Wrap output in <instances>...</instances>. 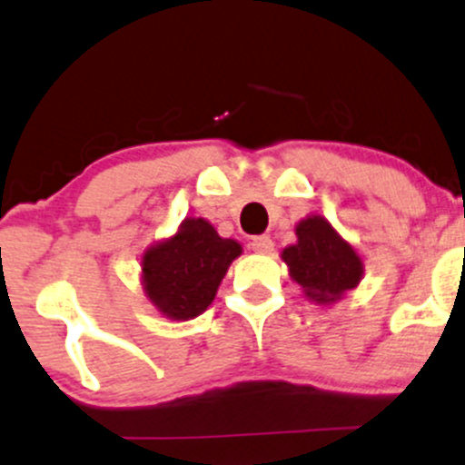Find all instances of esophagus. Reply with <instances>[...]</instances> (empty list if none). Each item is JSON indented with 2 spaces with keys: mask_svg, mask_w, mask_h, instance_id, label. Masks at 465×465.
Listing matches in <instances>:
<instances>
[{
  "mask_svg": "<svg viewBox=\"0 0 465 465\" xmlns=\"http://www.w3.org/2000/svg\"><path fill=\"white\" fill-rule=\"evenodd\" d=\"M249 244H252V249L256 253H272L273 252V241L269 236H253Z\"/></svg>",
  "mask_w": 465,
  "mask_h": 465,
  "instance_id": "34e87169",
  "label": "esophagus"
}]
</instances>
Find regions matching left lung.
Returning a JSON list of instances; mask_svg holds the SVG:
<instances>
[{
	"label": "left lung",
	"mask_w": 465,
	"mask_h": 465,
	"mask_svg": "<svg viewBox=\"0 0 465 465\" xmlns=\"http://www.w3.org/2000/svg\"><path fill=\"white\" fill-rule=\"evenodd\" d=\"M295 233L298 242L284 249L282 260L289 264L291 278L311 300L329 304L344 291L357 287L361 278V260L322 216L302 221Z\"/></svg>",
	"instance_id": "1"
}]
</instances>
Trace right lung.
Listing matches in <instances>:
<instances>
[{
  "mask_svg": "<svg viewBox=\"0 0 465 465\" xmlns=\"http://www.w3.org/2000/svg\"><path fill=\"white\" fill-rule=\"evenodd\" d=\"M241 252V244L218 236L207 221L190 218L174 238L143 256L147 298L170 318H196L212 304L224 272Z\"/></svg>",
  "mask_w": 465,
  "mask_h": 465,
  "instance_id": "obj_1",
  "label": "right lung"
}]
</instances>
